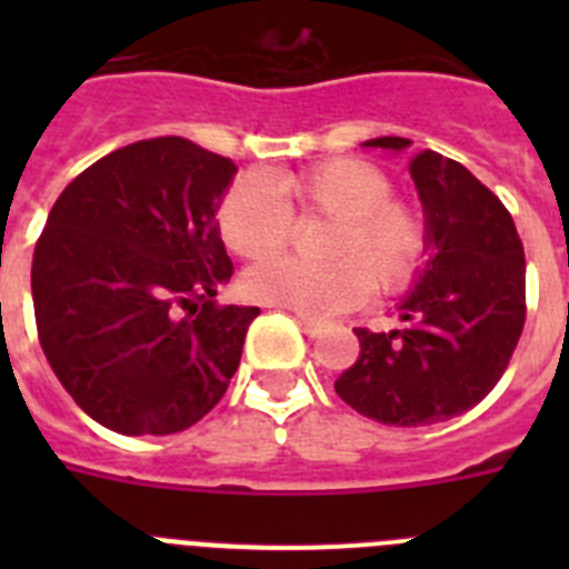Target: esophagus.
Segmentation results:
<instances>
[{"mask_svg":"<svg viewBox=\"0 0 569 569\" xmlns=\"http://www.w3.org/2000/svg\"><path fill=\"white\" fill-rule=\"evenodd\" d=\"M301 328H305V333H308L310 339H316V336L325 330V325H321V321H316V319H301Z\"/></svg>","mask_w":569,"mask_h":569,"instance_id":"obj_1","label":"esophagus"}]
</instances>
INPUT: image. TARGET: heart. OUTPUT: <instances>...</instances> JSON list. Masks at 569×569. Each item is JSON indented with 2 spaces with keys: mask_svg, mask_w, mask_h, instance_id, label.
<instances>
[{
  "mask_svg": "<svg viewBox=\"0 0 569 569\" xmlns=\"http://www.w3.org/2000/svg\"><path fill=\"white\" fill-rule=\"evenodd\" d=\"M301 216H325V261L290 256L259 261L244 273L248 299L301 316H333L367 299L370 288L399 293L425 264L427 230L410 204L396 202L393 182L367 159H328L284 179ZM219 233L230 253L261 259L284 248L293 233V210L279 190L244 176L224 193Z\"/></svg>",
  "mask_w": 569,
  "mask_h": 569,
  "instance_id": "obj_1",
  "label": "heart"
}]
</instances>
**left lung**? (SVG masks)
Wrapping results in <instances>:
<instances>
[{"label":"left lung","instance_id":"left-lung-1","mask_svg":"<svg viewBox=\"0 0 569 569\" xmlns=\"http://www.w3.org/2000/svg\"><path fill=\"white\" fill-rule=\"evenodd\" d=\"M365 148L405 150L381 136ZM410 176L433 250L401 299V330L356 328L359 359L336 379L356 413L381 425L421 427L479 405L510 365L525 328V248L512 216L465 164L421 150Z\"/></svg>","mask_w":569,"mask_h":569}]
</instances>
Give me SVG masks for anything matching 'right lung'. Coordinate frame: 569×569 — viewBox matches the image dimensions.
<instances>
[{
    "mask_svg": "<svg viewBox=\"0 0 569 569\" xmlns=\"http://www.w3.org/2000/svg\"><path fill=\"white\" fill-rule=\"evenodd\" d=\"M236 164L182 136L102 156L73 179L33 250L39 345L93 421L168 436L228 390L259 308L213 301L233 276L216 210Z\"/></svg>",
    "mask_w": 569,
    "mask_h": 569,
    "instance_id": "obj_1",
    "label": "right lung"
}]
</instances>
